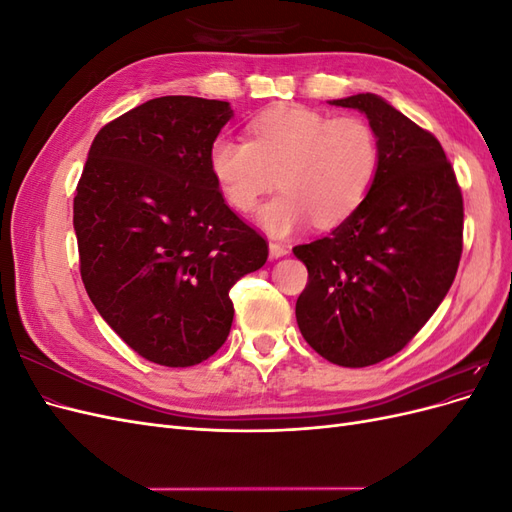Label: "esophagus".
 <instances>
[{"instance_id":"1","label":"esophagus","mask_w":512,"mask_h":512,"mask_svg":"<svg viewBox=\"0 0 512 512\" xmlns=\"http://www.w3.org/2000/svg\"><path fill=\"white\" fill-rule=\"evenodd\" d=\"M269 252H271V258H282V256L288 254V247L282 245V243H277V241H271L269 243Z\"/></svg>"}]
</instances>
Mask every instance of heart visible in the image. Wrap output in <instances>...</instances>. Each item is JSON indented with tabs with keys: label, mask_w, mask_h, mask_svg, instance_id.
Here are the masks:
<instances>
[{
	"label": "heart",
	"mask_w": 512,
	"mask_h": 512,
	"mask_svg": "<svg viewBox=\"0 0 512 512\" xmlns=\"http://www.w3.org/2000/svg\"><path fill=\"white\" fill-rule=\"evenodd\" d=\"M250 141L218 138L209 168L226 203L237 213L256 209L262 196H280L260 209L258 222L286 237L314 220L335 228L363 205L380 170V138L361 115L331 117L314 108L286 104L258 115Z\"/></svg>",
	"instance_id": "heart-1"
}]
</instances>
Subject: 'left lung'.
<instances>
[{
    "instance_id": "left-lung-1",
    "label": "left lung",
    "mask_w": 512,
    "mask_h": 512,
    "mask_svg": "<svg viewBox=\"0 0 512 512\" xmlns=\"http://www.w3.org/2000/svg\"><path fill=\"white\" fill-rule=\"evenodd\" d=\"M331 104L367 115L382 158L346 222L292 247L307 267L297 322L327 361L367 367L404 348L446 297L463 250V196L438 138L389 102L356 94Z\"/></svg>"
}]
</instances>
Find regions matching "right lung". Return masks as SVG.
Instances as JSON below:
<instances>
[{"instance_id": "obj_1", "label": "right lung", "mask_w": 512, "mask_h": 512, "mask_svg": "<svg viewBox=\"0 0 512 512\" xmlns=\"http://www.w3.org/2000/svg\"><path fill=\"white\" fill-rule=\"evenodd\" d=\"M230 104L149 100L108 121L74 194L81 277L123 342L164 367L207 361L230 333V288L269 243L232 211L209 168Z\"/></svg>"}]
</instances>
